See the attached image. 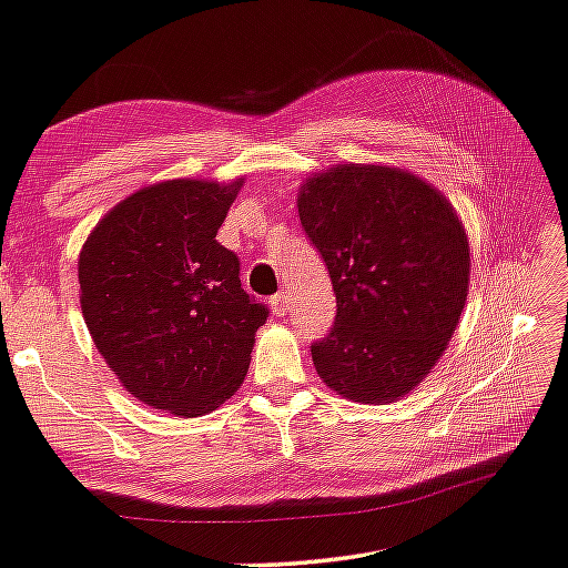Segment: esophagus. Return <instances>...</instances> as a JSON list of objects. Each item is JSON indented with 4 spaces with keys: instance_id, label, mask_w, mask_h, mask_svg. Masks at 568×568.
I'll return each mask as SVG.
<instances>
[{
    "instance_id": "esophagus-1",
    "label": "esophagus",
    "mask_w": 568,
    "mask_h": 568,
    "mask_svg": "<svg viewBox=\"0 0 568 568\" xmlns=\"http://www.w3.org/2000/svg\"><path fill=\"white\" fill-rule=\"evenodd\" d=\"M271 305H273V313H275V315H285L287 311H291V301H287V293H285V291L275 293V295L271 297Z\"/></svg>"
}]
</instances>
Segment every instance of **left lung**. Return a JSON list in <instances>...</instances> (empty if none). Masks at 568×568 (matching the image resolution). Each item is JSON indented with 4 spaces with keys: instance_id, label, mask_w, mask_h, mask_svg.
Segmentation results:
<instances>
[{
    "instance_id": "8db88e82",
    "label": "left lung",
    "mask_w": 568,
    "mask_h": 568,
    "mask_svg": "<svg viewBox=\"0 0 568 568\" xmlns=\"http://www.w3.org/2000/svg\"><path fill=\"white\" fill-rule=\"evenodd\" d=\"M297 213L337 301L333 327L311 345L317 375L369 405L407 395L467 301L469 243L455 209L405 171L347 163L307 181Z\"/></svg>"
}]
</instances>
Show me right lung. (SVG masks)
Returning a JSON list of instances; mask_svg holds the SVG:
<instances>
[{"label": "right lung", "instance_id": "right-lung-1", "mask_svg": "<svg viewBox=\"0 0 568 568\" xmlns=\"http://www.w3.org/2000/svg\"><path fill=\"white\" fill-rule=\"evenodd\" d=\"M241 181H166L121 201L79 255L81 313L133 397L199 417L241 387L271 311L215 241Z\"/></svg>", "mask_w": 568, "mask_h": 568}]
</instances>
